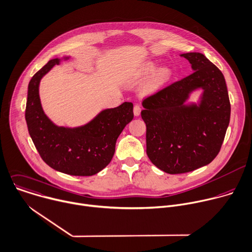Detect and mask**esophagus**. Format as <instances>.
I'll return each mask as SVG.
<instances>
[{
    "label": "esophagus",
    "instance_id": "34e87169",
    "mask_svg": "<svg viewBox=\"0 0 252 252\" xmlns=\"http://www.w3.org/2000/svg\"><path fill=\"white\" fill-rule=\"evenodd\" d=\"M141 113V106L140 105H135L134 106V115L139 116Z\"/></svg>",
    "mask_w": 252,
    "mask_h": 252
}]
</instances>
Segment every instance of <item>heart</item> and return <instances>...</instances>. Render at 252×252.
Here are the masks:
<instances>
[{"instance_id": "heart-1", "label": "heart", "mask_w": 252, "mask_h": 252, "mask_svg": "<svg viewBox=\"0 0 252 252\" xmlns=\"http://www.w3.org/2000/svg\"><path fill=\"white\" fill-rule=\"evenodd\" d=\"M157 67V64L154 62H149L145 63L139 70L138 75L145 77L152 73ZM171 77V70L167 66H162L158 68L154 74L150 77V79L144 84L141 88L142 95H151L159 91L164 84L168 82Z\"/></svg>"}]
</instances>
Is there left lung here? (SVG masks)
<instances>
[{
  "mask_svg": "<svg viewBox=\"0 0 252 252\" xmlns=\"http://www.w3.org/2000/svg\"><path fill=\"white\" fill-rule=\"evenodd\" d=\"M193 72L146 98L147 155L168 174L191 172L210 164L219 154L230 119V103L221 71L203 54L181 55ZM200 89L199 101L188 103Z\"/></svg>",
  "mask_w": 252,
  "mask_h": 252,
  "instance_id": "8db88e82",
  "label": "left lung"
}]
</instances>
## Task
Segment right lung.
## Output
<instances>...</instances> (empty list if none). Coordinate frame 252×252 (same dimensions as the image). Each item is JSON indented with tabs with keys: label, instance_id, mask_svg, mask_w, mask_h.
Instances as JSON below:
<instances>
[{
	"label": "right lung",
	"instance_id": "add662e5",
	"mask_svg": "<svg viewBox=\"0 0 252 252\" xmlns=\"http://www.w3.org/2000/svg\"><path fill=\"white\" fill-rule=\"evenodd\" d=\"M69 58L50 60L32 77L28 87L26 121L37 152L50 168L71 176H93L112 160L117 138L134 117L133 104L124 102L118 107L103 109L78 127L56 125L41 107L39 83L55 65Z\"/></svg>",
	"mask_w": 252,
	"mask_h": 252
}]
</instances>
